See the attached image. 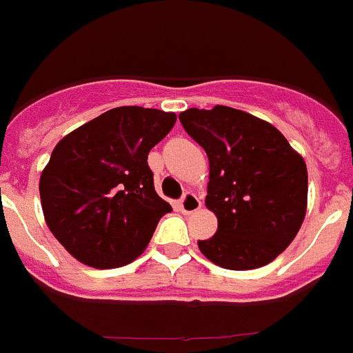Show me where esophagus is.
<instances>
[{
  "label": "esophagus",
  "mask_w": 353,
  "mask_h": 353,
  "mask_svg": "<svg viewBox=\"0 0 353 353\" xmlns=\"http://www.w3.org/2000/svg\"><path fill=\"white\" fill-rule=\"evenodd\" d=\"M179 206H181L183 213H194L201 208V201L194 192H186V194L181 197Z\"/></svg>",
  "instance_id": "1"
}]
</instances>
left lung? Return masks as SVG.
I'll return each mask as SVG.
<instances>
[{
    "label": "left lung",
    "mask_w": 353,
    "mask_h": 353,
    "mask_svg": "<svg viewBox=\"0 0 353 353\" xmlns=\"http://www.w3.org/2000/svg\"><path fill=\"white\" fill-rule=\"evenodd\" d=\"M185 131L210 161L206 208L217 233L197 241L201 253L232 271L272 262L294 241L307 212V165L269 121L239 109H186Z\"/></svg>",
    "instance_id": "left-lung-1"
}]
</instances>
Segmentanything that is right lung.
<instances>
[{"mask_svg": "<svg viewBox=\"0 0 353 353\" xmlns=\"http://www.w3.org/2000/svg\"><path fill=\"white\" fill-rule=\"evenodd\" d=\"M174 112L123 105L64 136L39 181L50 232L79 262L121 268L140 256L172 206L154 190L147 158Z\"/></svg>", "mask_w": 353, "mask_h": 353, "instance_id": "right-lung-1", "label": "right lung"}]
</instances>
